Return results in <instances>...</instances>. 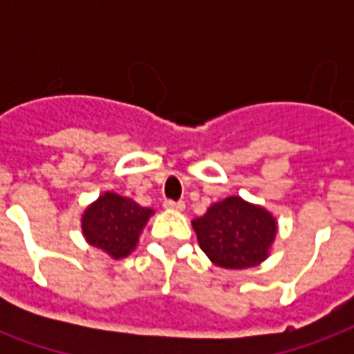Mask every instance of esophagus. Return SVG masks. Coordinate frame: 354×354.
Masks as SVG:
<instances>
[{
  "mask_svg": "<svg viewBox=\"0 0 354 354\" xmlns=\"http://www.w3.org/2000/svg\"><path fill=\"white\" fill-rule=\"evenodd\" d=\"M162 207L167 208V210H176V212H182L185 208L184 201H165V205Z\"/></svg>",
  "mask_w": 354,
  "mask_h": 354,
  "instance_id": "obj_1",
  "label": "esophagus"
}]
</instances>
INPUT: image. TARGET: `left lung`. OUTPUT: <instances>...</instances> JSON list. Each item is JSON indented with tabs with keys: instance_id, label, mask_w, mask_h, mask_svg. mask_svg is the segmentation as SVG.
<instances>
[{
	"instance_id": "1",
	"label": "left lung",
	"mask_w": 354,
	"mask_h": 354,
	"mask_svg": "<svg viewBox=\"0 0 354 354\" xmlns=\"http://www.w3.org/2000/svg\"><path fill=\"white\" fill-rule=\"evenodd\" d=\"M203 252L223 269H248L267 260L277 237V218L267 208L231 195L192 222Z\"/></svg>"
}]
</instances>
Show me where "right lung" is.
<instances>
[{
	"mask_svg": "<svg viewBox=\"0 0 354 354\" xmlns=\"http://www.w3.org/2000/svg\"><path fill=\"white\" fill-rule=\"evenodd\" d=\"M153 210L113 192L102 193L81 216V231L88 245L100 248L113 260L127 258L138 245Z\"/></svg>",
	"mask_w": 354,
	"mask_h": 354,
	"instance_id": "obj_1",
	"label": "right lung"
}]
</instances>
